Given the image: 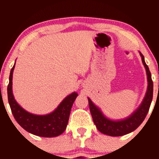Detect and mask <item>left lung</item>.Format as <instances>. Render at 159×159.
I'll return each mask as SVG.
<instances>
[{
  "mask_svg": "<svg viewBox=\"0 0 159 159\" xmlns=\"http://www.w3.org/2000/svg\"><path fill=\"white\" fill-rule=\"evenodd\" d=\"M139 53L141 57L142 63H143L146 72H147L148 86H147V92H146L145 96H144L141 104L132 114L122 120H111L103 114L99 107L96 106L91 101L90 98H87L93 123L98 130L102 134L113 137L123 136L129 134V133L135 130L137 128L143 123L147 113H148L152 100L153 82L152 81V77H151V73L149 72L148 66L145 63L144 57L140 52Z\"/></svg>",
  "mask_w": 159,
  "mask_h": 159,
  "instance_id": "obj_1",
  "label": "left lung"
}]
</instances>
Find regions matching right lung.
<instances>
[{
  "label": "right lung",
  "mask_w": 159,
  "mask_h": 159,
  "mask_svg": "<svg viewBox=\"0 0 159 159\" xmlns=\"http://www.w3.org/2000/svg\"><path fill=\"white\" fill-rule=\"evenodd\" d=\"M15 64L10 71V82L7 87L8 102L14 118L25 130L34 135L53 138L61 134L66 129L71 109L78 93L73 92L67 96L55 110L50 114H31L20 106L12 93V74Z\"/></svg>",
  "instance_id": "right-lung-1"
}]
</instances>
